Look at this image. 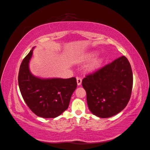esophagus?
<instances>
[{"mask_svg": "<svg viewBox=\"0 0 150 150\" xmlns=\"http://www.w3.org/2000/svg\"><path fill=\"white\" fill-rule=\"evenodd\" d=\"M81 83H82V79L78 77V78H77V83H78V85L80 86L81 84Z\"/></svg>", "mask_w": 150, "mask_h": 150, "instance_id": "34e87169", "label": "esophagus"}]
</instances>
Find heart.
<instances>
[{
  "mask_svg": "<svg viewBox=\"0 0 150 150\" xmlns=\"http://www.w3.org/2000/svg\"><path fill=\"white\" fill-rule=\"evenodd\" d=\"M96 55V52H90L86 54V55L84 56V59L85 61H89L91 59H93ZM103 62V58L100 57H95L89 63V64L88 66V69L89 71H93V70L96 69L101 66Z\"/></svg>",
  "mask_w": 150,
  "mask_h": 150,
  "instance_id": "b5f03b06",
  "label": "heart"
}]
</instances>
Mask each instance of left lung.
<instances>
[{
  "instance_id": "left-lung-1",
  "label": "left lung",
  "mask_w": 150,
  "mask_h": 150,
  "mask_svg": "<svg viewBox=\"0 0 150 150\" xmlns=\"http://www.w3.org/2000/svg\"><path fill=\"white\" fill-rule=\"evenodd\" d=\"M133 72L121 56L83 79L90 111L102 118L117 115L128 104L132 91Z\"/></svg>"
}]
</instances>
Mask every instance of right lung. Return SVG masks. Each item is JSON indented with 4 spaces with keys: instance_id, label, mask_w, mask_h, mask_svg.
Wrapping results in <instances>:
<instances>
[{
    "instance_id": "add662e5",
    "label": "right lung",
    "mask_w": 150,
    "mask_h": 150,
    "mask_svg": "<svg viewBox=\"0 0 150 150\" xmlns=\"http://www.w3.org/2000/svg\"><path fill=\"white\" fill-rule=\"evenodd\" d=\"M22 61L18 76L22 96L34 114L44 118H54L69 106L77 88L75 78L43 79L34 76L29 69L33 49Z\"/></svg>"
}]
</instances>
